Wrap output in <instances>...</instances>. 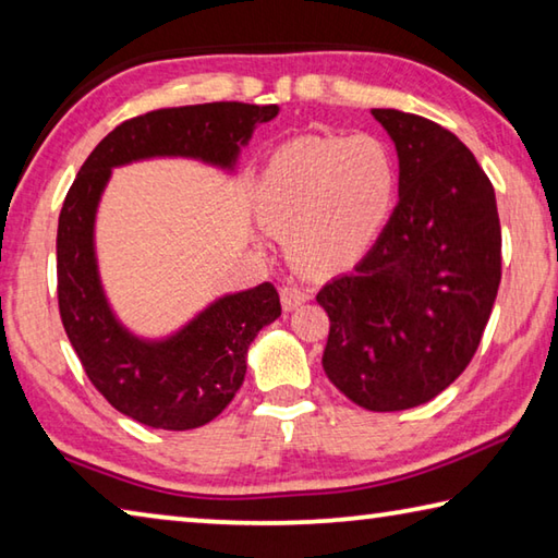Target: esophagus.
Here are the masks:
<instances>
[{
    "label": "esophagus",
    "instance_id": "esophagus-1",
    "mask_svg": "<svg viewBox=\"0 0 558 558\" xmlns=\"http://www.w3.org/2000/svg\"><path fill=\"white\" fill-rule=\"evenodd\" d=\"M280 298H282V310H288L290 313V310H295L302 305V302L310 300V292L300 286H286L280 290Z\"/></svg>",
    "mask_w": 558,
    "mask_h": 558
}]
</instances>
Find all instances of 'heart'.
Returning <instances> with one entry per match:
<instances>
[{
	"mask_svg": "<svg viewBox=\"0 0 558 558\" xmlns=\"http://www.w3.org/2000/svg\"><path fill=\"white\" fill-rule=\"evenodd\" d=\"M399 165L379 137L307 135L276 149L260 179L258 214L290 239L307 272H335L366 256L389 221Z\"/></svg>",
	"mask_w": 558,
	"mask_h": 558,
	"instance_id": "1",
	"label": "heart"
}]
</instances>
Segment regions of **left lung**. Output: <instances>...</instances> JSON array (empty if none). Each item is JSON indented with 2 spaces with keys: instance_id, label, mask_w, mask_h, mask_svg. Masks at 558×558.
I'll use <instances>...</instances> for the list:
<instances>
[{
  "instance_id": "8db88e82",
  "label": "left lung",
  "mask_w": 558,
  "mask_h": 558,
  "mask_svg": "<svg viewBox=\"0 0 558 558\" xmlns=\"http://www.w3.org/2000/svg\"><path fill=\"white\" fill-rule=\"evenodd\" d=\"M399 153V204L349 276L317 292L327 379L366 411L436 399L465 372L502 278L495 189L438 122L374 108Z\"/></svg>"
}]
</instances>
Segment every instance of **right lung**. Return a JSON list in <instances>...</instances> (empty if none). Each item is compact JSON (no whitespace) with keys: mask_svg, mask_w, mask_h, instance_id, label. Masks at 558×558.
Listing matches in <instances>:
<instances>
[{"mask_svg":"<svg viewBox=\"0 0 558 558\" xmlns=\"http://www.w3.org/2000/svg\"><path fill=\"white\" fill-rule=\"evenodd\" d=\"M278 106L204 102L145 112L100 140L65 194L56 235L59 310L93 386L132 421L189 430L214 421L245 376V354L280 317L270 282L223 295L167 339H140L112 315L96 260V211L112 167L149 157H192L233 169L243 145Z\"/></svg>","mask_w":558,"mask_h":558,"instance_id":"right-lung-1","label":"right lung"}]
</instances>
